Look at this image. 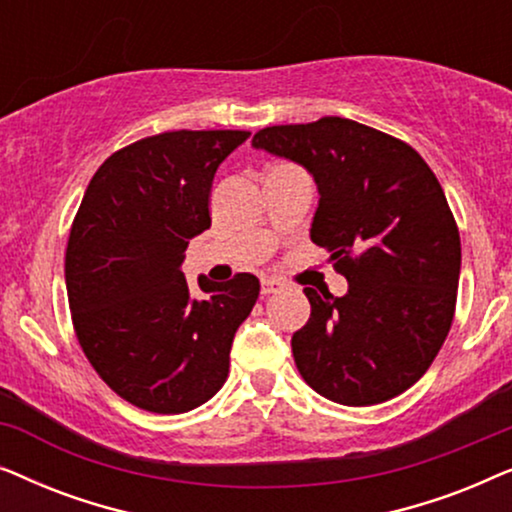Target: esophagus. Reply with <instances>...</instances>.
Listing matches in <instances>:
<instances>
[{
  "label": "esophagus",
  "mask_w": 512,
  "mask_h": 512,
  "mask_svg": "<svg viewBox=\"0 0 512 512\" xmlns=\"http://www.w3.org/2000/svg\"><path fill=\"white\" fill-rule=\"evenodd\" d=\"M279 286H282V282H279V279H272V277L261 279V293H263V296H268V293H275Z\"/></svg>",
  "instance_id": "1"
}]
</instances>
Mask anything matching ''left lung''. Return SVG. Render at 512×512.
I'll return each instance as SVG.
<instances>
[{
  "mask_svg": "<svg viewBox=\"0 0 512 512\" xmlns=\"http://www.w3.org/2000/svg\"><path fill=\"white\" fill-rule=\"evenodd\" d=\"M251 144L317 181L310 237L349 282L342 298L305 286L312 312L291 338L303 380L352 408L403 394L436 359L457 305L461 240L436 174L410 144L340 116L272 125Z\"/></svg>",
  "mask_w": 512,
  "mask_h": 512,
  "instance_id": "obj_1",
  "label": "left lung"
}]
</instances>
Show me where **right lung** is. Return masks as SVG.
<instances>
[{
	"label": "right lung",
	"mask_w": 512,
	"mask_h": 512,
	"mask_svg": "<svg viewBox=\"0 0 512 512\" xmlns=\"http://www.w3.org/2000/svg\"><path fill=\"white\" fill-rule=\"evenodd\" d=\"M247 130H174L123 146L90 179L65 251L79 345L111 391L137 408L179 415L223 387L237 326L261 284H186L188 240L212 226L209 193Z\"/></svg>",
	"instance_id": "add662e5"
}]
</instances>
